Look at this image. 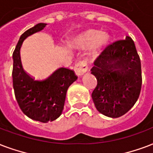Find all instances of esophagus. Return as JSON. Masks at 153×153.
Here are the masks:
<instances>
[{
	"mask_svg": "<svg viewBox=\"0 0 153 153\" xmlns=\"http://www.w3.org/2000/svg\"><path fill=\"white\" fill-rule=\"evenodd\" d=\"M74 72L78 76L82 75L88 71V66H87V62L86 61H80L79 62L74 65Z\"/></svg>",
	"mask_w": 153,
	"mask_h": 153,
	"instance_id": "obj_1",
	"label": "esophagus"
}]
</instances>
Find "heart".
Returning a JSON list of instances; mask_svg holds the SVG:
<instances>
[{
  "mask_svg": "<svg viewBox=\"0 0 153 153\" xmlns=\"http://www.w3.org/2000/svg\"><path fill=\"white\" fill-rule=\"evenodd\" d=\"M110 41L111 36L108 33L104 31L99 32L96 30H87L79 35L75 40V45L81 49L90 47V57L95 58L108 46Z\"/></svg>",
  "mask_w": 153,
  "mask_h": 153,
  "instance_id": "b5f03b06",
  "label": "heart"
}]
</instances>
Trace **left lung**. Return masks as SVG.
Instances as JSON below:
<instances>
[{"label":"left lung","mask_w":153,"mask_h":153,"mask_svg":"<svg viewBox=\"0 0 153 153\" xmlns=\"http://www.w3.org/2000/svg\"><path fill=\"white\" fill-rule=\"evenodd\" d=\"M97 86L91 94L102 115L118 118L130 110L141 90V62L133 40L127 36L107 46L94 62Z\"/></svg>","instance_id":"left-lung-1"}]
</instances>
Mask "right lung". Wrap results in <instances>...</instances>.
Listing matches in <instances>:
<instances>
[{"mask_svg":"<svg viewBox=\"0 0 153 153\" xmlns=\"http://www.w3.org/2000/svg\"><path fill=\"white\" fill-rule=\"evenodd\" d=\"M46 24L39 23L22 33L13 53V86L17 103L28 117L47 123L61 115L68 87L78 77L70 69L60 67L49 76L35 79L23 69L20 50L25 38L42 30Z\"/></svg>","mask_w":153,"mask_h":153,"instance_id":"right-lung-1","label":"right lung"}]
</instances>
